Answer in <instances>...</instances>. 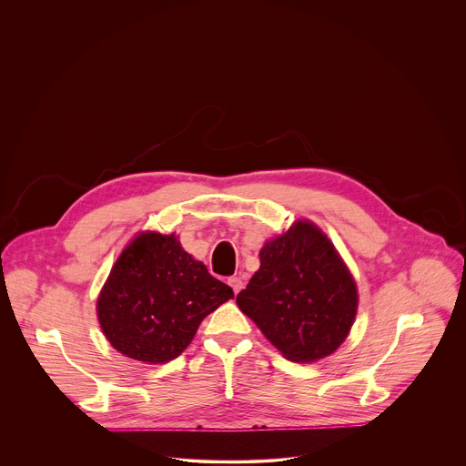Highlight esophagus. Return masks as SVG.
Wrapping results in <instances>:
<instances>
[{
    "label": "esophagus",
    "instance_id": "34e87169",
    "mask_svg": "<svg viewBox=\"0 0 466 466\" xmlns=\"http://www.w3.org/2000/svg\"><path fill=\"white\" fill-rule=\"evenodd\" d=\"M228 286L234 289V293L238 295L239 291H241V288H243V280L239 279V277H230L228 279Z\"/></svg>",
    "mask_w": 466,
    "mask_h": 466
}]
</instances>
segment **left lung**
<instances>
[{
  "label": "left lung",
  "instance_id": "8db88e82",
  "mask_svg": "<svg viewBox=\"0 0 466 466\" xmlns=\"http://www.w3.org/2000/svg\"><path fill=\"white\" fill-rule=\"evenodd\" d=\"M260 268L236 302L289 361L330 356L358 312L354 277L330 239L300 219L258 252Z\"/></svg>",
  "mask_w": 466,
  "mask_h": 466
}]
</instances>
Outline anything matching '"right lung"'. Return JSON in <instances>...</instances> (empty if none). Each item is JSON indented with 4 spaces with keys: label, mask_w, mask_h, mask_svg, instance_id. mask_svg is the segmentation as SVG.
<instances>
[{
    "label": "right lung",
    "mask_w": 466,
    "mask_h": 466,
    "mask_svg": "<svg viewBox=\"0 0 466 466\" xmlns=\"http://www.w3.org/2000/svg\"><path fill=\"white\" fill-rule=\"evenodd\" d=\"M234 299L230 286L191 258L175 234H139L116 260L98 297L108 343L136 361L178 358L202 319Z\"/></svg>",
    "instance_id": "obj_1"
}]
</instances>
